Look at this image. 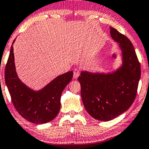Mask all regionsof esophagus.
Masks as SVG:
<instances>
[{"label":"esophagus","mask_w":149,"mask_h":149,"mask_svg":"<svg viewBox=\"0 0 149 149\" xmlns=\"http://www.w3.org/2000/svg\"><path fill=\"white\" fill-rule=\"evenodd\" d=\"M79 75V70H78L77 68H75L74 70V78H77Z\"/></svg>","instance_id":"34e87169"}]
</instances>
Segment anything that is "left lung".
Here are the masks:
<instances>
[{
	"label": "left lung",
	"instance_id": "1",
	"mask_svg": "<svg viewBox=\"0 0 149 149\" xmlns=\"http://www.w3.org/2000/svg\"><path fill=\"white\" fill-rule=\"evenodd\" d=\"M111 36L119 43L122 65L113 73L81 72L78 81L86 110L100 121H110L128 109L134 101L141 71L131 41L110 27Z\"/></svg>",
	"mask_w": 149,
	"mask_h": 149
}]
</instances>
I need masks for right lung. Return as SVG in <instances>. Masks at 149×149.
I'll use <instances>...</instances> for the list:
<instances>
[{"mask_svg":"<svg viewBox=\"0 0 149 149\" xmlns=\"http://www.w3.org/2000/svg\"><path fill=\"white\" fill-rule=\"evenodd\" d=\"M5 78L13 104L21 116L33 123L42 124L53 120L59 112L62 92L72 81L73 72L58 75L42 89L33 91L18 77L12 45L5 67Z\"/></svg>","mask_w":149,"mask_h":149,"instance_id":"right-lung-1","label":"right lung"}]
</instances>
